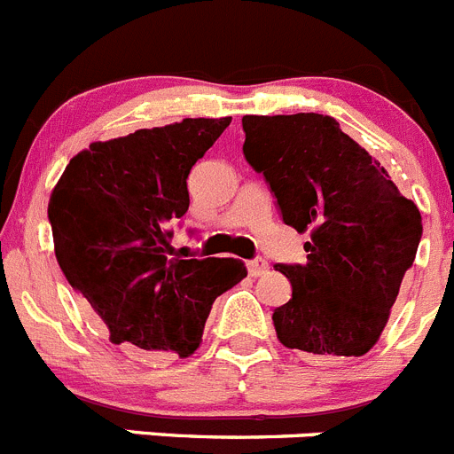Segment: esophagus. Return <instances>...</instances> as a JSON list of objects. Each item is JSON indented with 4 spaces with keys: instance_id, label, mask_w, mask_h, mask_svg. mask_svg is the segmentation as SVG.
<instances>
[{
    "instance_id": "esophagus-1",
    "label": "esophagus",
    "mask_w": 454,
    "mask_h": 454,
    "mask_svg": "<svg viewBox=\"0 0 454 454\" xmlns=\"http://www.w3.org/2000/svg\"><path fill=\"white\" fill-rule=\"evenodd\" d=\"M247 267H248V273H251L253 278L264 276V273L269 271V262L264 260V257H255V260H248Z\"/></svg>"
}]
</instances>
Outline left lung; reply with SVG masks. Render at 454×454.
<instances>
[{"label": "left lung", "instance_id": "left-lung-1", "mask_svg": "<svg viewBox=\"0 0 454 454\" xmlns=\"http://www.w3.org/2000/svg\"><path fill=\"white\" fill-rule=\"evenodd\" d=\"M244 158L262 174L283 222L305 242L308 262L276 264L292 298L276 308L280 344L308 357H362L389 321L423 223L337 120L318 113L244 115Z\"/></svg>", "mask_w": 454, "mask_h": 454}]
</instances>
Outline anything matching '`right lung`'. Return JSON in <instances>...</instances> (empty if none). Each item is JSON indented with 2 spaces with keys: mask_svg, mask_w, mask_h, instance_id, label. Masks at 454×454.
I'll return each mask as SVG.
<instances>
[{
  "mask_svg": "<svg viewBox=\"0 0 454 454\" xmlns=\"http://www.w3.org/2000/svg\"><path fill=\"white\" fill-rule=\"evenodd\" d=\"M231 117L183 120L92 142L49 199L54 251L67 283L129 353L190 357L215 298L247 278L235 257H167L190 207L187 176Z\"/></svg>",
  "mask_w": 454,
  "mask_h": 454,
  "instance_id": "right-lung-1",
  "label": "right lung"
}]
</instances>
